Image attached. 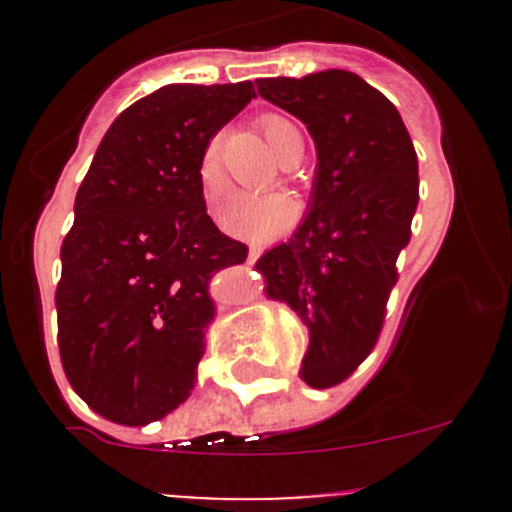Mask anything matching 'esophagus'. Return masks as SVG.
Segmentation results:
<instances>
[{
  "mask_svg": "<svg viewBox=\"0 0 512 512\" xmlns=\"http://www.w3.org/2000/svg\"><path fill=\"white\" fill-rule=\"evenodd\" d=\"M257 257H260V247L252 245V247H250V252H247V262H255Z\"/></svg>",
  "mask_w": 512,
  "mask_h": 512,
  "instance_id": "esophagus-1",
  "label": "esophagus"
}]
</instances>
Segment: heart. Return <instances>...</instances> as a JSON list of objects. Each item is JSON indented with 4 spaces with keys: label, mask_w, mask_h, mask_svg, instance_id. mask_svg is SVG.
<instances>
[{
    "label": "heart",
    "mask_w": 512,
    "mask_h": 512,
    "mask_svg": "<svg viewBox=\"0 0 512 512\" xmlns=\"http://www.w3.org/2000/svg\"><path fill=\"white\" fill-rule=\"evenodd\" d=\"M260 128L265 133L270 151L282 165L299 160L302 156V136L289 123L287 118L270 113L260 118ZM198 188L205 205L215 208L225 193V173H223V133H215L203 146L198 158ZM297 218L292 198L285 193H260V195H232L220 208L218 225L230 235L242 237L250 242H267L272 237L282 235Z\"/></svg>",
    "instance_id": "heart-1"
}]
</instances>
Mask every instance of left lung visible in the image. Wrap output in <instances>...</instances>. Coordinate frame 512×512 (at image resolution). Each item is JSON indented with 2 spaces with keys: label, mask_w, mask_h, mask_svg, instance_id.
Here are the masks:
<instances>
[{
  "label": "left lung",
  "mask_w": 512,
  "mask_h": 512,
  "mask_svg": "<svg viewBox=\"0 0 512 512\" xmlns=\"http://www.w3.org/2000/svg\"><path fill=\"white\" fill-rule=\"evenodd\" d=\"M257 91L297 116L317 146L307 218L255 267L267 297L309 327L299 376L329 389L354 374L384 327L411 240L418 158L394 103L352 71L260 79Z\"/></svg>",
  "instance_id": "1"
}]
</instances>
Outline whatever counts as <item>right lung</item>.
<instances>
[{
    "label": "right lung",
    "mask_w": 512,
    "mask_h": 512,
    "mask_svg": "<svg viewBox=\"0 0 512 512\" xmlns=\"http://www.w3.org/2000/svg\"><path fill=\"white\" fill-rule=\"evenodd\" d=\"M252 98V81L163 86L111 123L76 193L59 352L76 394L108 421L146 426L193 391L215 319L210 280L247 260L210 220L195 168Z\"/></svg>",
    "instance_id": "obj_1"
}]
</instances>
